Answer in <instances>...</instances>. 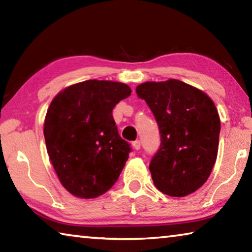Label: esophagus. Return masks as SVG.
Returning a JSON list of instances; mask_svg holds the SVG:
<instances>
[{
	"mask_svg": "<svg viewBox=\"0 0 252 252\" xmlns=\"http://www.w3.org/2000/svg\"><path fill=\"white\" fill-rule=\"evenodd\" d=\"M132 147H133L134 150H140V148H141V142H140L139 140H136V141L132 142Z\"/></svg>",
	"mask_w": 252,
	"mask_h": 252,
	"instance_id": "esophagus-1",
	"label": "esophagus"
}]
</instances>
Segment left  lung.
Listing matches in <instances>:
<instances>
[{
	"instance_id": "1",
	"label": "left lung",
	"mask_w": 252,
	"mask_h": 252,
	"mask_svg": "<svg viewBox=\"0 0 252 252\" xmlns=\"http://www.w3.org/2000/svg\"><path fill=\"white\" fill-rule=\"evenodd\" d=\"M135 92L152 111L161 134L149 165L157 189L179 198L197 191L218 153L220 118L213 101L176 79L142 83Z\"/></svg>"
}]
</instances>
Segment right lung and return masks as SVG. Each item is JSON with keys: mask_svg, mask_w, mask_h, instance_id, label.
Instances as JSON below:
<instances>
[{"mask_svg": "<svg viewBox=\"0 0 252 252\" xmlns=\"http://www.w3.org/2000/svg\"><path fill=\"white\" fill-rule=\"evenodd\" d=\"M130 94L125 83L88 80L51 102L44 121L46 150L62 186L75 197H99L120 176L131 148L119 135L112 110Z\"/></svg>", "mask_w": 252, "mask_h": 252, "instance_id": "obj_1", "label": "right lung"}]
</instances>
